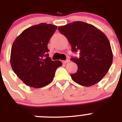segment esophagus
Instances as JSON below:
<instances>
[{
    "label": "esophagus",
    "mask_w": 122,
    "mask_h": 122,
    "mask_svg": "<svg viewBox=\"0 0 122 122\" xmlns=\"http://www.w3.org/2000/svg\"><path fill=\"white\" fill-rule=\"evenodd\" d=\"M70 62V60L69 59H66V60H64V61H63V63H64V64H66V63H68V62Z\"/></svg>",
    "instance_id": "esophagus-1"
}]
</instances>
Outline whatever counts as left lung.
I'll list each match as a JSON object with an SVG mask.
<instances>
[{"label": "left lung", "mask_w": 122, "mask_h": 122, "mask_svg": "<svg viewBox=\"0 0 122 122\" xmlns=\"http://www.w3.org/2000/svg\"><path fill=\"white\" fill-rule=\"evenodd\" d=\"M71 45L73 52H79V57L71 60L77 65L76 73L71 74L74 82L92 86L102 79L112 63L113 55L107 38L93 25L76 21L58 27Z\"/></svg>", "instance_id": "8db88e82"}]
</instances>
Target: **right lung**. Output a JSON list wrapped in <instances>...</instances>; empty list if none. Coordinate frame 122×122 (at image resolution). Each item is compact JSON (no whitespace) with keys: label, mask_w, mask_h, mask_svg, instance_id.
I'll use <instances>...</instances> for the list:
<instances>
[{"label":"right lung","mask_w":122,"mask_h":122,"mask_svg":"<svg viewBox=\"0 0 122 122\" xmlns=\"http://www.w3.org/2000/svg\"><path fill=\"white\" fill-rule=\"evenodd\" d=\"M57 29L54 25L41 23L24 30L12 45L10 63L13 70L27 86L41 88L53 80L62 66L59 60L49 57L48 44Z\"/></svg>","instance_id":"right-lung-1"}]
</instances>
